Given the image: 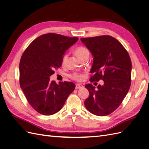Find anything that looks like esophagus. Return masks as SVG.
<instances>
[{
  "label": "esophagus",
  "instance_id": "obj_1",
  "mask_svg": "<svg viewBox=\"0 0 149 149\" xmlns=\"http://www.w3.org/2000/svg\"><path fill=\"white\" fill-rule=\"evenodd\" d=\"M83 88V86L82 84H76V89H81V88Z\"/></svg>",
  "mask_w": 149,
  "mask_h": 149
}]
</instances>
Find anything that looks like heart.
Here are the masks:
<instances>
[{
    "instance_id": "heart-1",
    "label": "heart",
    "mask_w": 149,
    "mask_h": 149,
    "mask_svg": "<svg viewBox=\"0 0 149 149\" xmlns=\"http://www.w3.org/2000/svg\"><path fill=\"white\" fill-rule=\"evenodd\" d=\"M76 55L78 56V58H82L83 56H84L85 55H86V54L89 53V52L88 49L83 47H78L76 49V52H75ZM66 59V55H65L63 58V60H62V62L63 63H64L65 60ZM70 77L74 81H82L84 76L83 74L80 73H78V72H75V73H72L70 75Z\"/></svg>"
}]
</instances>
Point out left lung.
<instances>
[{"label": "left lung", "mask_w": 149, "mask_h": 149, "mask_svg": "<svg viewBox=\"0 0 149 149\" xmlns=\"http://www.w3.org/2000/svg\"><path fill=\"white\" fill-rule=\"evenodd\" d=\"M81 40L91 52L93 63L90 81L102 79L97 88L85 85L89 93L84 105L91 113L105 116L118 108L129 91L131 84L132 63L127 52L118 40L109 35Z\"/></svg>", "instance_id": "1"}]
</instances>
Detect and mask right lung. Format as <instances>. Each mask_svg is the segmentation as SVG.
<instances>
[{"instance_id": "1", "label": "right lung", "mask_w": 149, "mask_h": 149, "mask_svg": "<svg viewBox=\"0 0 149 149\" xmlns=\"http://www.w3.org/2000/svg\"><path fill=\"white\" fill-rule=\"evenodd\" d=\"M78 40V37L44 34L34 40L22 55L19 65L20 87L30 104L39 113H56L75 89L73 83L57 84L49 77L54 70L61 66L65 52Z\"/></svg>"}]
</instances>
